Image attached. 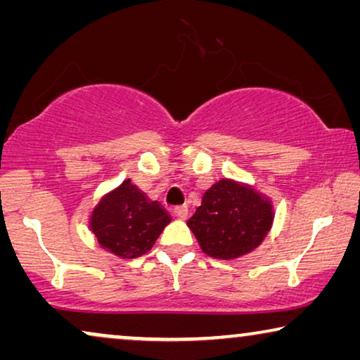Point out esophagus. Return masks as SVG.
Masks as SVG:
<instances>
[{
    "mask_svg": "<svg viewBox=\"0 0 360 360\" xmlns=\"http://www.w3.org/2000/svg\"><path fill=\"white\" fill-rule=\"evenodd\" d=\"M174 214L179 219H186V216H188V206H186V205L176 206V208H174Z\"/></svg>",
    "mask_w": 360,
    "mask_h": 360,
    "instance_id": "34e87169",
    "label": "esophagus"
}]
</instances>
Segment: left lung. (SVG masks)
<instances>
[{
  "mask_svg": "<svg viewBox=\"0 0 360 360\" xmlns=\"http://www.w3.org/2000/svg\"><path fill=\"white\" fill-rule=\"evenodd\" d=\"M274 218V201L267 195L249 184L221 179L205 191L186 226L206 255L234 260L264 243Z\"/></svg>",
  "mask_w": 360,
  "mask_h": 360,
  "instance_id": "obj_1",
  "label": "left lung"
}]
</instances>
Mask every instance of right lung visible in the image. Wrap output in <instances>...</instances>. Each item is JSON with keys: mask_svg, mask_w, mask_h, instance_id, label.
I'll list each match as a JSON object with an SVG mask.
<instances>
[{"mask_svg": "<svg viewBox=\"0 0 360 360\" xmlns=\"http://www.w3.org/2000/svg\"><path fill=\"white\" fill-rule=\"evenodd\" d=\"M172 221L159 201H152L126 179L93 206L88 226L101 249L120 259H137L149 252Z\"/></svg>", "mask_w": 360, "mask_h": 360, "instance_id": "right-lung-1", "label": "right lung"}]
</instances>
